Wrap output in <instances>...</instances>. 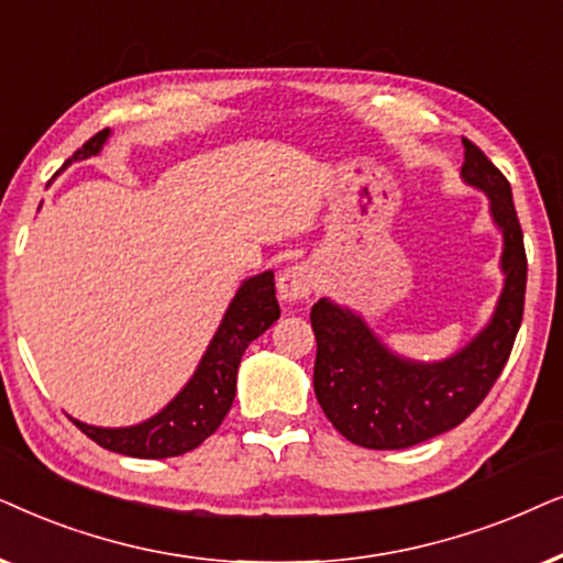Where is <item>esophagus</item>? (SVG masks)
Wrapping results in <instances>:
<instances>
[{
    "label": "esophagus",
    "mask_w": 563,
    "mask_h": 563,
    "mask_svg": "<svg viewBox=\"0 0 563 563\" xmlns=\"http://www.w3.org/2000/svg\"><path fill=\"white\" fill-rule=\"evenodd\" d=\"M313 286H317V269L309 262L290 265L277 277V294H280V301L286 303L306 301L311 296Z\"/></svg>",
    "instance_id": "obj_1"
}]
</instances>
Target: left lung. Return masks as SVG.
<instances>
[{
    "label": "left lung",
    "instance_id": "8db88e82",
    "mask_svg": "<svg viewBox=\"0 0 563 563\" xmlns=\"http://www.w3.org/2000/svg\"><path fill=\"white\" fill-rule=\"evenodd\" d=\"M463 183L489 198L501 234L499 301L486 327L455 355L434 363L394 352L360 313L329 298L311 309L317 334L313 391L342 438L371 451H401L459 427L505 368L526 306L528 260L507 177L463 139Z\"/></svg>",
    "mask_w": 563,
    "mask_h": 563
}]
</instances>
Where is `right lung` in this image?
I'll return each mask as SVG.
<instances>
[{
    "label": "right lung",
    "instance_id": "right-lung-1",
    "mask_svg": "<svg viewBox=\"0 0 563 563\" xmlns=\"http://www.w3.org/2000/svg\"><path fill=\"white\" fill-rule=\"evenodd\" d=\"M108 139V129L97 133L74 152L71 159L64 162V169L71 162L100 154ZM277 317H280V306L275 298L273 269L246 277L236 296L231 298L198 368L167 407L131 427H95L74 417L69 419L97 445L108 448L112 453L131 455V459H175V455L192 451L206 438H211L219 430L223 417L229 415L231 404H234L236 371L244 350L262 332H267Z\"/></svg>",
    "mask_w": 563,
    "mask_h": 563
}]
</instances>
